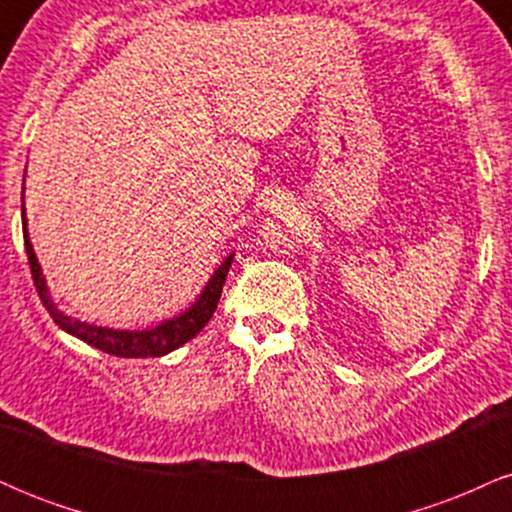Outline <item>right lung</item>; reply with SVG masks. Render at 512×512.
<instances>
[{
  "label": "right lung",
  "mask_w": 512,
  "mask_h": 512,
  "mask_svg": "<svg viewBox=\"0 0 512 512\" xmlns=\"http://www.w3.org/2000/svg\"><path fill=\"white\" fill-rule=\"evenodd\" d=\"M23 245H26V255H28V264H31V274H33V284L35 291H38L40 301H43L45 310H48L52 320L62 327L64 332L74 334L79 337L81 342L96 346V349L105 351L110 356H120V358H146V356H163L168 351L178 349L185 342H190L195 334L202 330L204 325L209 322V317L214 315L216 305H219L223 284H226V274L231 269L233 257H228L226 262L216 269V274L211 276L207 289H204L199 301L192 305L187 313H182L180 317H173V320L163 322V325L154 327V330L146 332H120V330H108V327H96V325H86V322L74 320V317H67L60 310L55 308L48 296V289H45L43 274H40V264L35 260V252L31 240H28L26 233V214H23Z\"/></svg>",
  "instance_id": "right-lung-1"
}]
</instances>
